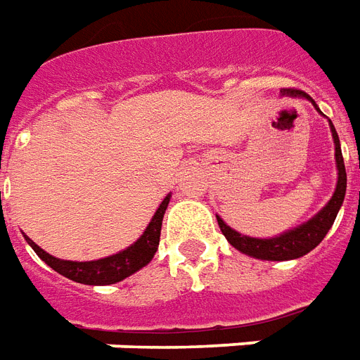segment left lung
<instances>
[{
    "label": "left lung",
    "instance_id": "obj_1",
    "mask_svg": "<svg viewBox=\"0 0 360 360\" xmlns=\"http://www.w3.org/2000/svg\"><path fill=\"white\" fill-rule=\"evenodd\" d=\"M283 94L288 96H300V98H307L311 102L315 110L319 113H323L315 104V100L305 94L304 91L298 89H283ZM332 139H334V150H336V167H338V184L334 195L323 209L319 210L317 214L313 216L311 220H307L305 224L298 226V228L288 229L285 233L271 237V239H256V237H248V235H241L239 231H235L221 220L220 216H216L218 226H220L221 233L228 239L229 245L235 247L237 250H241L243 254H248L252 258L258 260H271V262H283V260H294L300 256H305L307 252H311L313 248L317 247L319 243L323 241L324 235L328 233V229L332 228V224L336 220L338 210L342 207L345 197V188H347V174H345L344 158H342V148H340V139L338 132L334 129L330 121Z\"/></svg>",
    "mask_w": 360,
    "mask_h": 360
}]
</instances>
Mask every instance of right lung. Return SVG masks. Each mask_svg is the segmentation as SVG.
<instances>
[{"instance_id":"right-lung-1","label":"right lung","mask_w":360,"mask_h":360,"mask_svg":"<svg viewBox=\"0 0 360 360\" xmlns=\"http://www.w3.org/2000/svg\"><path fill=\"white\" fill-rule=\"evenodd\" d=\"M170 195L163 199V202L159 205V209L155 210V214L148 224V228L144 229V233L140 235L136 243H132L131 247H127L125 250L108 256V258H100V260L91 262H72V260H60L55 258L49 252H45L43 248H39L36 243L30 239L28 235H24V239L30 247L36 250V254L41 258L47 266H51L56 273H60L68 279L81 283V285H115L119 281L127 279L129 275L136 273L144 266H148L151 258L155 256L159 247V237H161V224H163L165 210L169 207Z\"/></svg>"}]
</instances>
